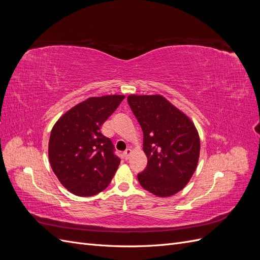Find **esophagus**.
Here are the masks:
<instances>
[{
  "label": "esophagus",
  "instance_id": "34e87169",
  "mask_svg": "<svg viewBox=\"0 0 260 260\" xmlns=\"http://www.w3.org/2000/svg\"><path fill=\"white\" fill-rule=\"evenodd\" d=\"M131 154H132V151H131V148H127L124 151V153H123V156H124V159H129V157L131 156Z\"/></svg>",
  "mask_w": 260,
  "mask_h": 260
}]
</instances>
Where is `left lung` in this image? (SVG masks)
Returning a JSON list of instances; mask_svg holds the SVG:
<instances>
[{
  "label": "left lung",
  "mask_w": 260,
  "mask_h": 260,
  "mask_svg": "<svg viewBox=\"0 0 260 260\" xmlns=\"http://www.w3.org/2000/svg\"><path fill=\"white\" fill-rule=\"evenodd\" d=\"M128 103L143 131L145 170L138 175L146 191L169 198L180 192L198 167L201 142L194 122L160 94H130Z\"/></svg>",
  "instance_id": "8db88e82"
}]
</instances>
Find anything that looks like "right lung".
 <instances>
[{
  "label": "right lung",
  "instance_id": "obj_1",
  "mask_svg": "<svg viewBox=\"0 0 260 260\" xmlns=\"http://www.w3.org/2000/svg\"><path fill=\"white\" fill-rule=\"evenodd\" d=\"M124 95L92 96L75 105L55 122L49 159L59 182L77 196L89 198L108 186L120 164L111 139L101 127Z\"/></svg>",
  "mask_w": 260,
  "mask_h": 260
}]
</instances>
